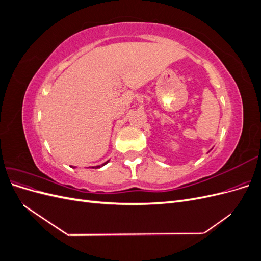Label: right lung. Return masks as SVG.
I'll return each mask as SVG.
<instances>
[{
	"label": "right lung",
	"mask_w": 261,
	"mask_h": 261,
	"mask_svg": "<svg viewBox=\"0 0 261 261\" xmlns=\"http://www.w3.org/2000/svg\"><path fill=\"white\" fill-rule=\"evenodd\" d=\"M106 163H108V162H106ZM106 163H103L102 165H105ZM102 165H98V167H93V168H94V169H99V168H101V167H102Z\"/></svg>",
	"instance_id": "right-lung-1"
}]
</instances>
